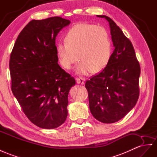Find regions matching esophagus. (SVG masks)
Masks as SVG:
<instances>
[{
    "label": "esophagus",
    "mask_w": 157,
    "mask_h": 157,
    "mask_svg": "<svg viewBox=\"0 0 157 157\" xmlns=\"http://www.w3.org/2000/svg\"><path fill=\"white\" fill-rule=\"evenodd\" d=\"M76 82L78 84H81V85H83L84 83H85L86 82V78H83V77H79L76 78Z\"/></svg>",
    "instance_id": "34e87169"
}]
</instances>
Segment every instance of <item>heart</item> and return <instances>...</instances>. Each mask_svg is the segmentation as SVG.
Masks as SVG:
<instances>
[{"label":"heart","instance_id":"obj_1","mask_svg":"<svg viewBox=\"0 0 157 157\" xmlns=\"http://www.w3.org/2000/svg\"><path fill=\"white\" fill-rule=\"evenodd\" d=\"M64 40L65 43H59L56 48L59 62L64 69L70 70L78 59V74H84L91 70L97 73L109 62L111 42L107 30L101 26L77 24L68 30Z\"/></svg>","mask_w":157,"mask_h":157}]
</instances>
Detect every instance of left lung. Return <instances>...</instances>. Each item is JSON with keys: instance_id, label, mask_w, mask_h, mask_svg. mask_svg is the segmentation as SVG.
Returning <instances> with one entry per match:
<instances>
[{"instance_id": "left-lung-1", "label": "left lung", "mask_w": 157, "mask_h": 157, "mask_svg": "<svg viewBox=\"0 0 157 157\" xmlns=\"http://www.w3.org/2000/svg\"><path fill=\"white\" fill-rule=\"evenodd\" d=\"M109 22L114 50L106 67L86 82L91 114L100 122L113 123L124 117L136 105L139 96L140 68L135 52L115 22Z\"/></svg>"}]
</instances>
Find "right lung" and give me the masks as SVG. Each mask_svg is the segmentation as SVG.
Segmentation results:
<instances>
[{
	"mask_svg": "<svg viewBox=\"0 0 157 157\" xmlns=\"http://www.w3.org/2000/svg\"><path fill=\"white\" fill-rule=\"evenodd\" d=\"M70 24L59 17L33 20L24 28L11 52V90L30 121L46 129L67 118L68 94L75 79L58 63L56 38Z\"/></svg>",
	"mask_w": 157,
	"mask_h": 157,
	"instance_id": "right-lung-1",
	"label": "right lung"
}]
</instances>
